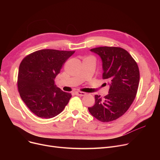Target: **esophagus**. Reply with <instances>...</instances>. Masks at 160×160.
Listing matches in <instances>:
<instances>
[{
  "label": "esophagus",
  "instance_id": "obj_1",
  "mask_svg": "<svg viewBox=\"0 0 160 160\" xmlns=\"http://www.w3.org/2000/svg\"><path fill=\"white\" fill-rule=\"evenodd\" d=\"M75 94L77 95V96H80V97H83V96H85L86 95V93H84V92H81V91L76 92Z\"/></svg>",
  "mask_w": 160,
  "mask_h": 160
}]
</instances>
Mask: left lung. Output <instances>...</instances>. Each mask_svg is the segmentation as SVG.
Returning <instances> with one entry per match:
<instances>
[{
  "label": "left lung",
  "instance_id": "1",
  "mask_svg": "<svg viewBox=\"0 0 160 160\" xmlns=\"http://www.w3.org/2000/svg\"><path fill=\"white\" fill-rule=\"evenodd\" d=\"M102 62V78L110 81L108 94L102 98L96 95L95 104L89 112L101 122H110L127 112L136 98L139 82L137 63L127 50L115 47L90 50Z\"/></svg>",
  "mask_w": 160,
  "mask_h": 160
}]
</instances>
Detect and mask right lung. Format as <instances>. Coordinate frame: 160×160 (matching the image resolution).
Masks as SVG:
<instances>
[{
    "label": "right lung",
    "instance_id": "obj_1",
    "mask_svg": "<svg viewBox=\"0 0 160 160\" xmlns=\"http://www.w3.org/2000/svg\"><path fill=\"white\" fill-rule=\"evenodd\" d=\"M74 51L39 50L25 57L19 68L18 86L22 101L41 118L50 119L60 113L71 94L56 87L54 78Z\"/></svg>",
    "mask_w": 160,
    "mask_h": 160
}]
</instances>
